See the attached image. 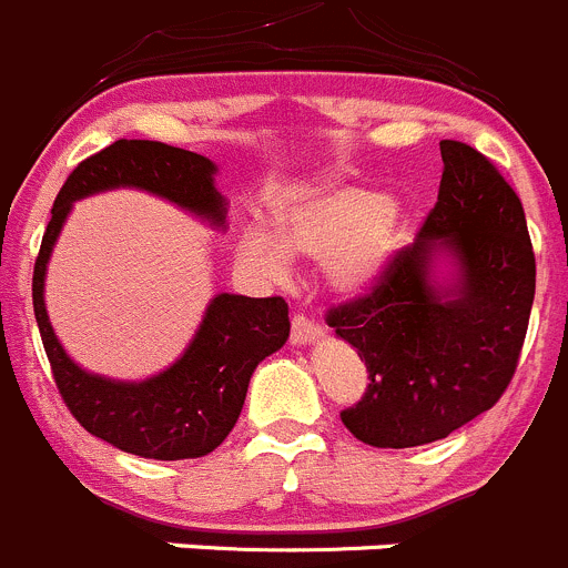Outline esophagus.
Listing matches in <instances>:
<instances>
[{"label":"esophagus","instance_id":"esophagus-1","mask_svg":"<svg viewBox=\"0 0 568 568\" xmlns=\"http://www.w3.org/2000/svg\"><path fill=\"white\" fill-rule=\"evenodd\" d=\"M322 336H325V331H322V325H316V322H311L308 316H300V314H296L294 320H291V344H294V347H305V344H316Z\"/></svg>","mask_w":568,"mask_h":568}]
</instances>
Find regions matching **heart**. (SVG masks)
I'll use <instances>...</instances> for the list:
<instances>
[{"instance_id":"1","label":"heart","mask_w":568,"mask_h":568,"mask_svg":"<svg viewBox=\"0 0 568 568\" xmlns=\"http://www.w3.org/2000/svg\"><path fill=\"white\" fill-rule=\"evenodd\" d=\"M404 215L384 193L362 184H331L294 195L274 210V232L246 230L237 252L263 274H283L288 252L316 257L336 294L378 288L400 246Z\"/></svg>"}]
</instances>
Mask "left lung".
Listing matches in <instances>:
<instances>
[{
  "label": "left lung",
  "mask_w": 568,
  "mask_h": 568,
  "mask_svg": "<svg viewBox=\"0 0 568 568\" xmlns=\"http://www.w3.org/2000/svg\"><path fill=\"white\" fill-rule=\"evenodd\" d=\"M439 153L437 204L417 241L373 294L327 314L369 373L342 423L375 448L434 443L490 409L527 336L535 254L521 199L465 142L443 140Z\"/></svg>",
  "instance_id": "obj_1"
}]
</instances>
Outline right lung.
Segmentation results:
<instances>
[{
	"label": "right lung",
	"instance_id": "1",
	"mask_svg": "<svg viewBox=\"0 0 568 568\" xmlns=\"http://www.w3.org/2000/svg\"><path fill=\"white\" fill-rule=\"evenodd\" d=\"M219 164L151 140H116L69 173L52 204L33 272V311L63 404L94 437L145 459H195L235 428L257 364L288 342V305L280 296L215 294L182 356L162 373L120 381L83 369L58 342L44 302L47 266L75 201L109 190H142L171 201L212 230H226Z\"/></svg>",
	"mask_w": 568,
	"mask_h": 568
}]
</instances>
